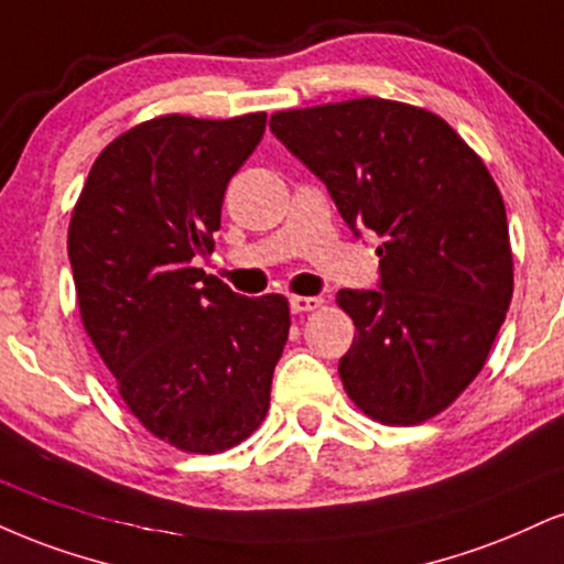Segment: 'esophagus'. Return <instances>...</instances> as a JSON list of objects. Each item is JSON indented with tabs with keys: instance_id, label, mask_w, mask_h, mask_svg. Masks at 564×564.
<instances>
[{
	"instance_id": "1",
	"label": "esophagus",
	"mask_w": 564,
	"mask_h": 564,
	"mask_svg": "<svg viewBox=\"0 0 564 564\" xmlns=\"http://www.w3.org/2000/svg\"><path fill=\"white\" fill-rule=\"evenodd\" d=\"M291 312H312L323 307V296H291Z\"/></svg>"
}]
</instances>
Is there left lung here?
<instances>
[{
    "mask_svg": "<svg viewBox=\"0 0 564 564\" xmlns=\"http://www.w3.org/2000/svg\"><path fill=\"white\" fill-rule=\"evenodd\" d=\"M270 131L328 188L344 223L381 236L378 289H341L355 341L338 359L365 415L417 425L486 365L512 300L501 194L438 115L349 99L270 115Z\"/></svg>",
    "mask_w": 564,
    "mask_h": 564,
    "instance_id": "left-lung-1",
    "label": "left lung"
}]
</instances>
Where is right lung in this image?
Instances as JSON below:
<instances>
[{
    "label": "right lung",
    "instance_id": "add662e5",
    "mask_svg": "<svg viewBox=\"0 0 564 564\" xmlns=\"http://www.w3.org/2000/svg\"><path fill=\"white\" fill-rule=\"evenodd\" d=\"M264 120L131 128L101 149L67 228L88 338L139 423L183 452H226L260 429L289 338L286 296L249 300L194 268Z\"/></svg>",
    "mask_w": 564,
    "mask_h": 564
}]
</instances>
